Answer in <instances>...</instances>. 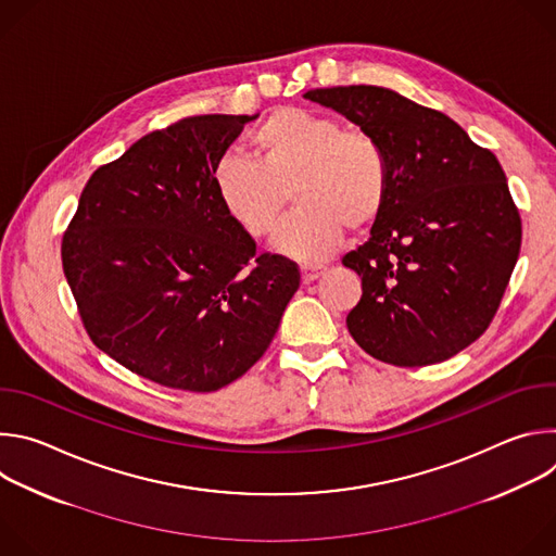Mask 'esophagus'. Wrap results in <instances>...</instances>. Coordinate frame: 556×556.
Segmentation results:
<instances>
[{
  "label": "esophagus",
  "instance_id": "1",
  "mask_svg": "<svg viewBox=\"0 0 556 556\" xmlns=\"http://www.w3.org/2000/svg\"><path fill=\"white\" fill-rule=\"evenodd\" d=\"M326 273V266H301V281L312 283Z\"/></svg>",
  "mask_w": 556,
  "mask_h": 556
}]
</instances>
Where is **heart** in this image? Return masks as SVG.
Segmentation results:
<instances>
[{"mask_svg":"<svg viewBox=\"0 0 556 556\" xmlns=\"http://www.w3.org/2000/svg\"><path fill=\"white\" fill-rule=\"evenodd\" d=\"M253 157L230 153L215 167V195L230 222L251 240L279 226L290 187L299 211L277 247L299 260L328 255L343 226L365 230L382 211L389 163L382 144L339 118L283 108L251 134Z\"/></svg>","mask_w":556,"mask_h":556,"instance_id":"heart-1","label":"heart"}]
</instances>
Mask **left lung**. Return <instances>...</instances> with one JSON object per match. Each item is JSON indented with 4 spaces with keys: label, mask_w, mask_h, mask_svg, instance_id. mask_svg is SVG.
Segmentation results:
<instances>
[{
    "label": "left lung",
    "mask_w": 556,
    "mask_h": 556,
    "mask_svg": "<svg viewBox=\"0 0 556 556\" xmlns=\"http://www.w3.org/2000/svg\"><path fill=\"white\" fill-rule=\"evenodd\" d=\"M384 149L387 202L343 257L363 283L348 330L395 367L442 363L491 326L521 247V217L491 149L446 114L376 86L309 90Z\"/></svg>",
    "instance_id": "left-lung-1"
}]
</instances>
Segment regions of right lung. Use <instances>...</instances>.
Wrapping results in <instances>:
<instances>
[{
	"label": "right lung",
	"mask_w": 556,
	"mask_h": 556,
	"mask_svg": "<svg viewBox=\"0 0 556 556\" xmlns=\"http://www.w3.org/2000/svg\"><path fill=\"white\" fill-rule=\"evenodd\" d=\"M255 116L204 114L155 129L88 180L61 242L92 343L129 371L217 391L268 350L299 266L237 228L215 167Z\"/></svg>",
	"instance_id": "right-lung-1"
}]
</instances>
